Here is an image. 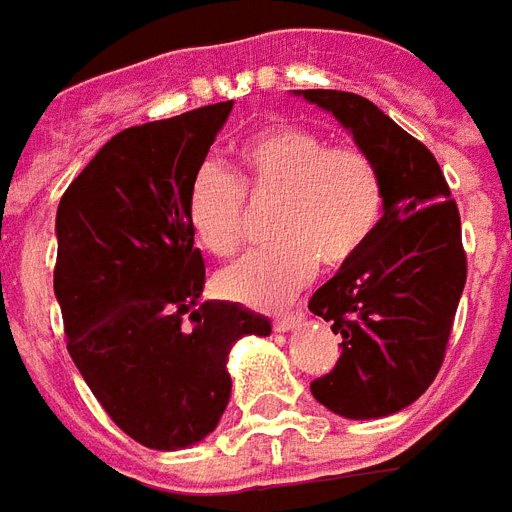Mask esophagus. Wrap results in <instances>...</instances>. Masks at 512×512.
<instances>
[{
  "mask_svg": "<svg viewBox=\"0 0 512 512\" xmlns=\"http://www.w3.org/2000/svg\"><path fill=\"white\" fill-rule=\"evenodd\" d=\"M300 322L302 313H297V316H278V319L272 322V327H275V333H289V330H294Z\"/></svg>",
  "mask_w": 512,
  "mask_h": 512,
  "instance_id": "34e87169",
  "label": "esophagus"
}]
</instances>
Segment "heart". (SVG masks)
I'll list each match as a JSON object with an SVG mask.
<instances>
[{"label":"heart","mask_w":512,"mask_h":512,"mask_svg":"<svg viewBox=\"0 0 512 512\" xmlns=\"http://www.w3.org/2000/svg\"><path fill=\"white\" fill-rule=\"evenodd\" d=\"M248 204L272 210L270 240L278 245L234 261L218 289L270 311L311 281L316 261L338 272L363 256L384 215L382 171L365 149L278 122L242 141L234 177L201 166L190 179L185 215L196 242L212 256H231L248 231Z\"/></svg>","instance_id":"heart-1"}]
</instances>
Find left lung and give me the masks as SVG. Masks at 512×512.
<instances>
[{"mask_svg": "<svg viewBox=\"0 0 512 512\" xmlns=\"http://www.w3.org/2000/svg\"><path fill=\"white\" fill-rule=\"evenodd\" d=\"M294 95L330 111L382 171L374 240L308 302L343 338L333 371L311 384L313 398L349 420H379L414 404L442 368L466 283L461 215L428 147L371 100L338 89Z\"/></svg>", "mask_w": 512, "mask_h": 512, "instance_id": "obj_1", "label": "left lung"}]
</instances>
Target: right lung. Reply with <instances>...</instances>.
I'll return each mask as SVG.
<instances>
[{
    "mask_svg": "<svg viewBox=\"0 0 512 512\" xmlns=\"http://www.w3.org/2000/svg\"><path fill=\"white\" fill-rule=\"evenodd\" d=\"M231 106L122 130L59 201L54 294L67 352L108 417L152 450L212 434L229 406L231 346L272 333L240 302H201L204 259L185 215Z\"/></svg>",
    "mask_w": 512,
    "mask_h": 512,
    "instance_id": "add662e5",
    "label": "right lung"
}]
</instances>
